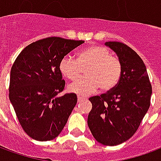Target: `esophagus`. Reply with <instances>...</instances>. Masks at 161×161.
Here are the masks:
<instances>
[{"label": "esophagus", "instance_id": "34e87169", "mask_svg": "<svg viewBox=\"0 0 161 161\" xmlns=\"http://www.w3.org/2000/svg\"><path fill=\"white\" fill-rule=\"evenodd\" d=\"M84 100H85V98L84 97H77V102H78V103L84 101Z\"/></svg>", "mask_w": 161, "mask_h": 161}]
</instances>
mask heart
<instances>
[{
  "instance_id": "1",
  "label": "heart",
  "mask_w": 161,
  "mask_h": 161,
  "mask_svg": "<svg viewBox=\"0 0 161 161\" xmlns=\"http://www.w3.org/2000/svg\"><path fill=\"white\" fill-rule=\"evenodd\" d=\"M89 68L87 77L77 79L68 86V91L78 96H89L99 88L108 91L114 89L121 78V60L111 52L101 46H91L81 50L77 58L66 55L59 63V70L68 80L73 81L80 76L82 67Z\"/></svg>"
}]
</instances>
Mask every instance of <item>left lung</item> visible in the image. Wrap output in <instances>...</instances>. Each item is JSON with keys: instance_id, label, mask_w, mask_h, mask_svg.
Masks as SVG:
<instances>
[{"instance_id": "obj_1", "label": "left lung", "mask_w": 161, "mask_h": 161, "mask_svg": "<svg viewBox=\"0 0 161 161\" xmlns=\"http://www.w3.org/2000/svg\"><path fill=\"white\" fill-rule=\"evenodd\" d=\"M118 55L122 65L120 81L114 89L89 98L92 108L88 126L98 142L119 145L132 137L150 106L152 85L145 64L123 43H106Z\"/></svg>"}]
</instances>
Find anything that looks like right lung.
<instances>
[{
  "mask_svg": "<svg viewBox=\"0 0 161 161\" xmlns=\"http://www.w3.org/2000/svg\"><path fill=\"white\" fill-rule=\"evenodd\" d=\"M60 37H48L30 44L21 51L11 68L9 99L19 124L31 138L46 142L63 130L77 96L64 90L59 63L70 51L83 44Z\"/></svg>",
  "mask_w": 161,
  "mask_h": 161,
  "instance_id": "1",
  "label": "right lung"
}]
</instances>
